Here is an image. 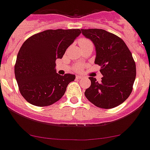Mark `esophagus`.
I'll return each instance as SVG.
<instances>
[{"label": "esophagus", "mask_w": 150, "mask_h": 150, "mask_svg": "<svg viewBox=\"0 0 150 150\" xmlns=\"http://www.w3.org/2000/svg\"><path fill=\"white\" fill-rule=\"evenodd\" d=\"M81 78H82V76H81V75H76V79H81Z\"/></svg>", "instance_id": "obj_1"}]
</instances>
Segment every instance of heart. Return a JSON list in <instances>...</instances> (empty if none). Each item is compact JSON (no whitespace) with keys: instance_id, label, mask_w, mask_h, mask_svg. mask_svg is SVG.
<instances>
[{"instance_id":"obj_1","label":"heart","mask_w":150,"mask_h":150,"mask_svg":"<svg viewBox=\"0 0 150 150\" xmlns=\"http://www.w3.org/2000/svg\"><path fill=\"white\" fill-rule=\"evenodd\" d=\"M88 43H91V42L89 41L88 40H87V39H81V40H80L79 41V45H86V44H88ZM75 69L76 70H78V69H79V67L77 66L76 67H75Z\"/></svg>"}]
</instances>
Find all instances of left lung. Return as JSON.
Here are the masks:
<instances>
[{
  "instance_id": "left-lung-1",
  "label": "left lung",
  "mask_w": 150,
  "mask_h": 150,
  "mask_svg": "<svg viewBox=\"0 0 150 150\" xmlns=\"http://www.w3.org/2000/svg\"><path fill=\"white\" fill-rule=\"evenodd\" d=\"M81 31L95 46L94 64L100 66L103 76L100 82L88 78L91 86L86 90V97L101 108L117 107L128 98L136 79V63L131 52L121 38L103 29Z\"/></svg>"
}]
</instances>
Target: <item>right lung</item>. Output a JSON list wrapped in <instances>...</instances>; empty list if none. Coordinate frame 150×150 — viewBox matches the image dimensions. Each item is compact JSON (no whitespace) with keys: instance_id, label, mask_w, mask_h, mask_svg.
<instances>
[{"instance_id":"add662e5","label":"right lung","mask_w":150,"mask_h":150,"mask_svg":"<svg viewBox=\"0 0 150 150\" xmlns=\"http://www.w3.org/2000/svg\"><path fill=\"white\" fill-rule=\"evenodd\" d=\"M80 29L47 30L29 37L17 56L14 74L20 94L30 104L50 105L60 100L75 75L56 72V60L81 34Z\"/></svg>"}]
</instances>
